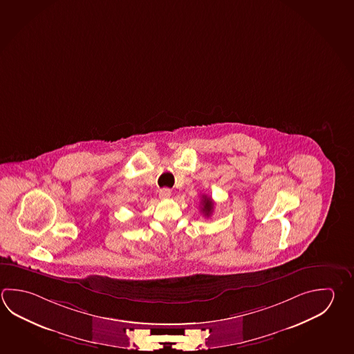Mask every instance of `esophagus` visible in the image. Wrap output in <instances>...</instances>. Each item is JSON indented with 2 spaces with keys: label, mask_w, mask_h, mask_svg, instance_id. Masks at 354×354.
<instances>
[{
  "label": "esophagus",
  "mask_w": 354,
  "mask_h": 354,
  "mask_svg": "<svg viewBox=\"0 0 354 354\" xmlns=\"http://www.w3.org/2000/svg\"><path fill=\"white\" fill-rule=\"evenodd\" d=\"M159 196L162 199H167V198L171 196V190L169 187H162L159 190Z\"/></svg>",
  "instance_id": "1"
}]
</instances>
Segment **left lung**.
<instances>
[{
    "instance_id": "obj_1",
    "label": "left lung",
    "mask_w": 354,
    "mask_h": 354,
    "mask_svg": "<svg viewBox=\"0 0 354 354\" xmlns=\"http://www.w3.org/2000/svg\"><path fill=\"white\" fill-rule=\"evenodd\" d=\"M201 212L204 213L205 216H210L213 213L214 203L210 198H207V195H203V199H201Z\"/></svg>"
}]
</instances>
